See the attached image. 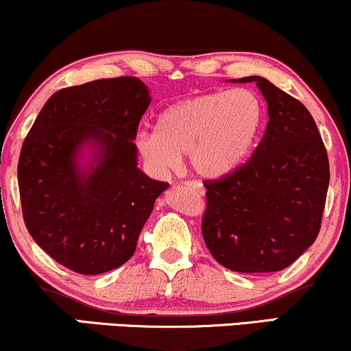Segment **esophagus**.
I'll use <instances>...</instances> for the list:
<instances>
[{
  "instance_id": "1",
  "label": "esophagus",
  "mask_w": 351,
  "mask_h": 351,
  "mask_svg": "<svg viewBox=\"0 0 351 351\" xmlns=\"http://www.w3.org/2000/svg\"><path fill=\"white\" fill-rule=\"evenodd\" d=\"M186 184H188L189 188H193L194 191H197V194H204V186L199 183V181H186Z\"/></svg>"
}]
</instances>
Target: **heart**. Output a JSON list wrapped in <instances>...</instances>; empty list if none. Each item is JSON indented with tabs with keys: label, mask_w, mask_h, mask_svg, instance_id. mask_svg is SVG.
Here are the masks:
<instances>
[{
	"label": "heart",
	"mask_w": 351,
	"mask_h": 351,
	"mask_svg": "<svg viewBox=\"0 0 351 351\" xmlns=\"http://www.w3.org/2000/svg\"><path fill=\"white\" fill-rule=\"evenodd\" d=\"M263 118V104L250 88L208 92L168 106L158 118V130L141 132L136 145L157 171L175 170L181 155L188 154L197 175L215 178L245 160Z\"/></svg>",
	"instance_id": "1"
}]
</instances>
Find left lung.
<instances>
[{
	"label": "left lung",
	"instance_id": "1",
	"mask_svg": "<svg viewBox=\"0 0 351 351\" xmlns=\"http://www.w3.org/2000/svg\"><path fill=\"white\" fill-rule=\"evenodd\" d=\"M267 101L264 137L245 165L204 181L202 238L234 272H278L316 241L330 171L314 118L267 79L250 76Z\"/></svg>",
	"mask_w": 351,
	"mask_h": 351
}]
</instances>
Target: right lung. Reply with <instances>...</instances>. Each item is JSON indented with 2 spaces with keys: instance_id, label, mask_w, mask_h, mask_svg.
Masks as SVG:
<instances>
[{
  "instance_id": "obj_1",
  "label": "right lung",
  "mask_w": 351,
  "mask_h": 351,
  "mask_svg": "<svg viewBox=\"0 0 351 351\" xmlns=\"http://www.w3.org/2000/svg\"><path fill=\"white\" fill-rule=\"evenodd\" d=\"M144 82L123 76L53 94L22 144L17 181L25 227L58 264L108 272L134 254L139 233L168 183L137 168ZM86 149L93 162L80 163Z\"/></svg>"
}]
</instances>
